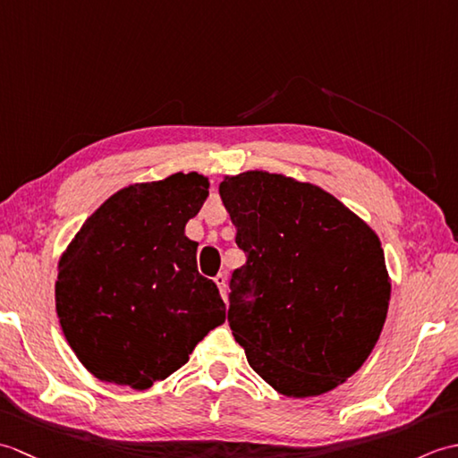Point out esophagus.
<instances>
[{
	"label": "esophagus",
	"mask_w": 458,
	"mask_h": 458,
	"mask_svg": "<svg viewBox=\"0 0 458 458\" xmlns=\"http://www.w3.org/2000/svg\"><path fill=\"white\" fill-rule=\"evenodd\" d=\"M214 284L218 285L222 299H224V301H228V277L224 276V274H218L216 277H214Z\"/></svg>",
	"instance_id": "1"
}]
</instances>
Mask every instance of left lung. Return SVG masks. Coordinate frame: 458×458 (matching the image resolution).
<instances>
[{"label":"left lung","mask_w":458,"mask_h":458,"mask_svg":"<svg viewBox=\"0 0 458 458\" xmlns=\"http://www.w3.org/2000/svg\"><path fill=\"white\" fill-rule=\"evenodd\" d=\"M220 199L246 264L230 279L228 323L248 364L287 397L346 382L382 333L392 284L376 232L317 184L246 171Z\"/></svg>","instance_id":"8db88e82"}]
</instances>
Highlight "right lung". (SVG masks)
<instances>
[{
	"mask_svg": "<svg viewBox=\"0 0 458 458\" xmlns=\"http://www.w3.org/2000/svg\"><path fill=\"white\" fill-rule=\"evenodd\" d=\"M208 179L174 173L130 184L82 224L58 259L56 315L76 358L102 382L148 390L189 362L226 305L184 236Z\"/></svg>",
	"mask_w": 458,
	"mask_h": 458,
	"instance_id": "1",
	"label": "right lung"
}]
</instances>
